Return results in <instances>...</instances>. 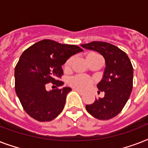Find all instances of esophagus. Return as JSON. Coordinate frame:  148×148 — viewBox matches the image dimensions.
<instances>
[{
  "mask_svg": "<svg viewBox=\"0 0 148 148\" xmlns=\"http://www.w3.org/2000/svg\"><path fill=\"white\" fill-rule=\"evenodd\" d=\"M74 90H75V91H77V93H79V94H80L81 95H84V92H83V91H81V90H78V89H76V88H74Z\"/></svg>",
  "mask_w": 148,
  "mask_h": 148,
  "instance_id": "obj_1",
  "label": "esophagus"
}]
</instances>
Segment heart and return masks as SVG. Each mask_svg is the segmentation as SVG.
<instances>
[{
  "label": "heart",
  "mask_w": 148,
  "mask_h": 148,
  "mask_svg": "<svg viewBox=\"0 0 148 148\" xmlns=\"http://www.w3.org/2000/svg\"><path fill=\"white\" fill-rule=\"evenodd\" d=\"M98 54L95 53H90L87 55V60H90L94 58L98 57ZM72 58H69L67 61L65 62L64 65V69L65 71H69L71 68V65ZM93 83V80L90 77L85 75H76L71 77L69 80V84L71 86L72 88H76L78 90H86L87 88L90 87Z\"/></svg>",
  "instance_id": "obj_1"
}]
</instances>
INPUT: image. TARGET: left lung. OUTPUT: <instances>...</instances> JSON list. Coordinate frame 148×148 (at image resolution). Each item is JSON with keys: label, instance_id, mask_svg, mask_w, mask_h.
Instances as JSON below:
<instances>
[{"label": "left lung", "instance_id": "left-lung-1", "mask_svg": "<svg viewBox=\"0 0 148 148\" xmlns=\"http://www.w3.org/2000/svg\"><path fill=\"white\" fill-rule=\"evenodd\" d=\"M81 46L101 53L106 63L103 78L97 86L99 90L104 92V97L86 105V110L97 119H111L121 111L131 95L133 66L127 53L111 44L92 41Z\"/></svg>", "mask_w": 148, "mask_h": 148}]
</instances>
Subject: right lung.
Returning a JSON list of instances; mask_svg holds the SVG:
<instances>
[{"label":"right lung","instance_id":"1","mask_svg":"<svg viewBox=\"0 0 148 148\" xmlns=\"http://www.w3.org/2000/svg\"><path fill=\"white\" fill-rule=\"evenodd\" d=\"M83 51L77 45H63L52 40L35 43L22 53L14 70L15 91L24 110L38 121H50L64 108L70 88L46 90L47 83L64 85L59 79L62 65L75 53Z\"/></svg>","mask_w":148,"mask_h":148}]
</instances>
